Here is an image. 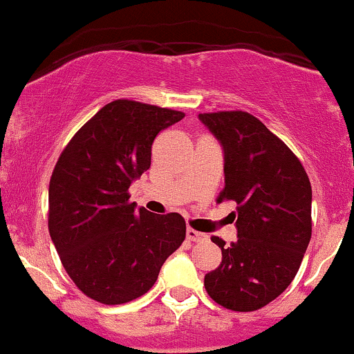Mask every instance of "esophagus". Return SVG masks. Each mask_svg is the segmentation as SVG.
Wrapping results in <instances>:
<instances>
[{
  "label": "esophagus",
  "instance_id": "obj_1",
  "mask_svg": "<svg viewBox=\"0 0 354 354\" xmlns=\"http://www.w3.org/2000/svg\"><path fill=\"white\" fill-rule=\"evenodd\" d=\"M187 240L189 242H203V240H207V235L194 230V228H187Z\"/></svg>",
  "mask_w": 354,
  "mask_h": 354
}]
</instances>
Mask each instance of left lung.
I'll list each match as a JSON object with an SVG mask.
<instances>
[{
    "label": "left lung",
    "instance_id": "8db88e82",
    "mask_svg": "<svg viewBox=\"0 0 354 354\" xmlns=\"http://www.w3.org/2000/svg\"><path fill=\"white\" fill-rule=\"evenodd\" d=\"M222 145L225 187L218 202H235L236 240L222 248V263L207 273L214 301L234 311L268 305L288 288L311 239V185L283 140L248 112L198 114Z\"/></svg>",
    "mask_w": 354,
    "mask_h": 354
}]
</instances>
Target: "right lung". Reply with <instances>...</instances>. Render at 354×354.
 Masks as SVG:
<instances>
[{
  "mask_svg": "<svg viewBox=\"0 0 354 354\" xmlns=\"http://www.w3.org/2000/svg\"><path fill=\"white\" fill-rule=\"evenodd\" d=\"M184 112L127 99L109 102L66 145L49 182V235L82 293L104 305L142 297L185 240L178 214L129 202L151 167L157 134Z\"/></svg>",
  "mask_w": 354,
  "mask_h": 354,
  "instance_id": "add662e5",
  "label": "right lung"
}]
</instances>
